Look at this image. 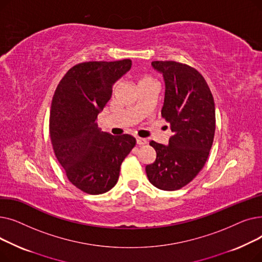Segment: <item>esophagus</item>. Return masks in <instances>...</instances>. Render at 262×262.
Returning a JSON list of instances; mask_svg holds the SVG:
<instances>
[{
    "mask_svg": "<svg viewBox=\"0 0 262 262\" xmlns=\"http://www.w3.org/2000/svg\"><path fill=\"white\" fill-rule=\"evenodd\" d=\"M136 141H137V144H138V145H143V144H146V143H147V140H146V139L140 138V137H137Z\"/></svg>",
    "mask_w": 262,
    "mask_h": 262,
    "instance_id": "obj_1",
    "label": "esophagus"
}]
</instances>
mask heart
Here are the masks:
<instances>
[{
  "label": "heart",
  "mask_w": 262,
  "mask_h": 262,
  "mask_svg": "<svg viewBox=\"0 0 262 262\" xmlns=\"http://www.w3.org/2000/svg\"><path fill=\"white\" fill-rule=\"evenodd\" d=\"M154 82H156L155 79L150 75H148V74H142L138 78V85L139 86L147 85V84H154Z\"/></svg>",
  "instance_id": "b5f03b06"
}]
</instances>
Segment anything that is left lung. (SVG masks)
<instances>
[{"label": "left lung", "mask_w": 262, "mask_h": 262, "mask_svg": "<svg viewBox=\"0 0 262 262\" xmlns=\"http://www.w3.org/2000/svg\"><path fill=\"white\" fill-rule=\"evenodd\" d=\"M162 73L166 94L161 117L171 125L169 144L150 141L156 159L145 167L150 184L173 191L188 185L208 159L215 132V108L203 75L186 63L153 61Z\"/></svg>", "instance_id": "1"}]
</instances>
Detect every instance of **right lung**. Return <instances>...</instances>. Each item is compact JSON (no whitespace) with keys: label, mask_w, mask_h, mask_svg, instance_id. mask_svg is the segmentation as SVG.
Listing matches in <instances>:
<instances>
[{"label":"right lung","mask_w":262,"mask_h":262,"mask_svg":"<svg viewBox=\"0 0 262 262\" xmlns=\"http://www.w3.org/2000/svg\"><path fill=\"white\" fill-rule=\"evenodd\" d=\"M132 67L130 59L75 64L59 81L50 113L55 156L68 180L88 194H102L117 184L121 163L136 139L101 132L98 115L112 98L113 85Z\"/></svg>","instance_id":"1"}]
</instances>
